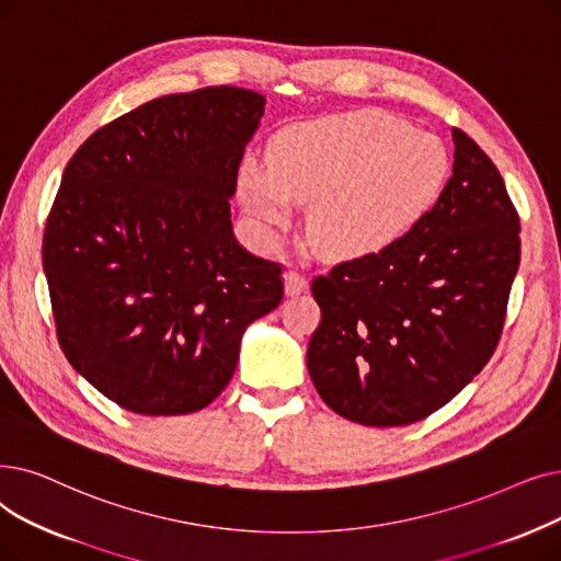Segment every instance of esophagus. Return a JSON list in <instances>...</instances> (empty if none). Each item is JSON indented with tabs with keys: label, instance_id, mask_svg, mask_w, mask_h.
<instances>
[{
	"label": "esophagus",
	"instance_id": "1",
	"mask_svg": "<svg viewBox=\"0 0 561 561\" xmlns=\"http://www.w3.org/2000/svg\"><path fill=\"white\" fill-rule=\"evenodd\" d=\"M284 284H286V294L288 296H300L307 290V277L298 271H288L284 273Z\"/></svg>",
	"mask_w": 561,
	"mask_h": 561
}]
</instances>
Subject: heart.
I'll return each instance as SVG.
<instances>
[{
    "label": "heart",
    "mask_w": 561,
    "mask_h": 561,
    "mask_svg": "<svg viewBox=\"0 0 561 561\" xmlns=\"http://www.w3.org/2000/svg\"><path fill=\"white\" fill-rule=\"evenodd\" d=\"M445 146L378 110L305 121L282 130L267 164L248 160L240 199L265 233L284 229L294 204L309 206L311 245L355 259L397 245L440 199Z\"/></svg>",
    "instance_id": "heart-1"
}]
</instances>
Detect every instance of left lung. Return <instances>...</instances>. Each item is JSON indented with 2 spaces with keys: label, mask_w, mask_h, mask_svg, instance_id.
<instances>
[{
  "label": "left lung",
  "mask_w": 561,
  "mask_h": 561,
  "mask_svg": "<svg viewBox=\"0 0 561 561\" xmlns=\"http://www.w3.org/2000/svg\"><path fill=\"white\" fill-rule=\"evenodd\" d=\"M440 199L397 245L313 277L321 323L307 369L321 399L364 426L428 417L497 348L520 263V220L493 160L454 128Z\"/></svg>",
  "instance_id": "obj_1"
}]
</instances>
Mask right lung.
I'll list each match as a JSON object with an SVG mask.
<instances>
[{"instance_id": "obj_1", "label": "right lung", "mask_w": 561, "mask_h": 561, "mask_svg": "<svg viewBox=\"0 0 561 561\" xmlns=\"http://www.w3.org/2000/svg\"><path fill=\"white\" fill-rule=\"evenodd\" d=\"M265 99L162 95L95 130L43 233L59 346L137 415H187L229 385L242 332L284 298L282 265L242 250L229 199Z\"/></svg>"}]
</instances>
